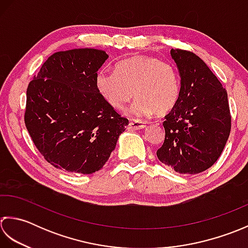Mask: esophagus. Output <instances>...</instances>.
Returning a JSON list of instances; mask_svg holds the SVG:
<instances>
[{"label":"esophagus","instance_id":"obj_1","mask_svg":"<svg viewBox=\"0 0 248 248\" xmlns=\"http://www.w3.org/2000/svg\"><path fill=\"white\" fill-rule=\"evenodd\" d=\"M145 127V124L141 121H130L128 124V129L133 130H138V129H143Z\"/></svg>","mask_w":248,"mask_h":248}]
</instances>
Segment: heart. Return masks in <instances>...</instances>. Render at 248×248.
Segmentation results:
<instances>
[{"mask_svg":"<svg viewBox=\"0 0 248 248\" xmlns=\"http://www.w3.org/2000/svg\"><path fill=\"white\" fill-rule=\"evenodd\" d=\"M95 88L114 109H123L134 95L137 96L127 113L143 119L172 109L180 97L181 81L178 70L170 62L141 55L118 63L114 73L98 70Z\"/></svg>","mask_w":248,"mask_h":248,"instance_id":"b5f03b06","label":"heart"}]
</instances>
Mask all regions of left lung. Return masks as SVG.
<instances>
[{
  "mask_svg": "<svg viewBox=\"0 0 248 248\" xmlns=\"http://www.w3.org/2000/svg\"><path fill=\"white\" fill-rule=\"evenodd\" d=\"M170 54L179 70L181 93L165 117V141L156 155L178 173H200L218 159L229 138L228 95L198 55L180 49H171Z\"/></svg>",
  "mask_w": 248,
  "mask_h": 248,
  "instance_id": "1",
  "label": "left lung"
}]
</instances>
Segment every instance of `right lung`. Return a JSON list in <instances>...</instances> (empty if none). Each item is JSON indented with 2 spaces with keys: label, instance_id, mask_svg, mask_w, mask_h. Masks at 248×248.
<instances>
[{
  "label": "right lung",
  "instance_id": "add662e5",
  "mask_svg": "<svg viewBox=\"0 0 248 248\" xmlns=\"http://www.w3.org/2000/svg\"><path fill=\"white\" fill-rule=\"evenodd\" d=\"M109 55L80 48L59 51L43 64L27 90L24 122L48 163L68 172L103 168L128 125L95 88Z\"/></svg>",
  "mask_w": 248,
  "mask_h": 248
}]
</instances>
